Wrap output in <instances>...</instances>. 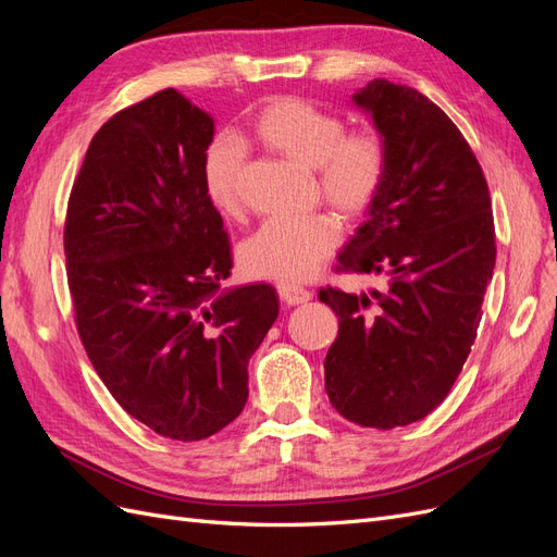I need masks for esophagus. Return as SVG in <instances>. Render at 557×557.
<instances>
[{"mask_svg": "<svg viewBox=\"0 0 557 557\" xmlns=\"http://www.w3.org/2000/svg\"><path fill=\"white\" fill-rule=\"evenodd\" d=\"M278 295L285 301V305L297 307V305H307V301L313 297L307 288H299V285H290V283H281L278 285Z\"/></svg>", "mask_w": 557, "mask_h": 557, "instance_id": "34e87169", "label": "esophagus"}]
</instances>
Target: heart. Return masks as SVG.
<instances>
[{
	"instance_id": "obj_1",
	"label": "heart",
	"mask_w": 557,
	"mask_h": 557,
	"mask_svg": "<svg viewBox=\"0 0 557 557\" xmlns=\"http://www.w3.org/2000/svg\"><path fill=\"white\" fill-rule=\"evenodd\" d=\"M248 137L313 170L320 195L344 215L364 213L383 188L387 148L381 134L346 132L342 115L307 99H274L252 117ZM242 166L244 148L234 139L215 137L205 148L201 183L218 213L239 211ZM336 244L339 225L330 215L272 218L242 242L239 264L248 276L297 283L313 276Z\"/></svg>"
}]
</instances>
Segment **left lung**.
Here are the masks:
<instances>
[{
    "label": "left lung",
    "instance_id": "left-lung-1",
    "mask_svg": "<svg viewBox=\"0 0 557 557\" xmlns=\"http://www.w3.org/2000/svg\"><path fill=\"white\" fill-rule=\"evenodd\" d=\"M352 104L383 137L387 172L339 264L385 283L318 293L339 315L325 391L352 423L393 430L432 413L462 372L495 269V223L474 153L425 95L376 78Z\"/></svg>",
    "mask_w": 557,
    "mask_h": 557
}]
</instances>
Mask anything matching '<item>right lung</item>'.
I'll return each instance as SVG.
<instances>
[{"label": "right lung", "mask_w": 557, "mask_h": 557, "mask_svg": "<svg viewBox=\"0 0 557 557\" xmlns=\"http://www.w3.org/2000/svg\"><path fill=\"white\" fill-rule=\"evenodd\" d=\"M213 117L166 88L102 125L74 181L66 278L81 342L115 401L176 442L230 425L278 315L269 283L223 288L232 256L205 193Z\"/></svg>", "instance_id": "obj_1"}]
</instances>
